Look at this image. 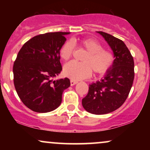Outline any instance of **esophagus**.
<instances>
[{"label":"esophagus","mask_w":150,"mask_h":150,"mask_svg":"<svg viewBox=\"0 0 150 150\" xmlns=\"http://www.w3.org/2000/svg\"><path fill=\"white\" fill-rule=\"evenodd\" d=\"M77 83V81H75V80H70V85H71V86L76 85Z\"/></svg>","instance_id":"1"}]
</instances>
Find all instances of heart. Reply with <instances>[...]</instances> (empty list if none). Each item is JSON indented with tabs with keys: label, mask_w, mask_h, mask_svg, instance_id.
<instances>
[{
	"label": "heart",
	"mask_w": 150,
	"mask_h": 150,
	"mask_svg": "<svg viewBox=\"0 0 150 150\" xmlns=\"http://www.w3.org/2000/svg\"><path fill=\"white\" fill-rule=\"evenodd\" d=\"M75 45L85 49L87 52L82 56V62L70 61L64 65L65 76L73 80H82L90 76L92 70L95 73H104L112 65L113 53L103 49L100 43L91 38L81 39L79 43L72 40L65 42L60 51L62 59L68 61L71 58Z\"/></svg>",
	"instance_id": "heart-1"
}]
</instances>
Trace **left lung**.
<instances>
[{
    "instance_id": "1",
    "label": "left lung",
    "mask_w": 150,
    "mask_h": 150,
    "mask_svg": "<svg viewBox=\"0 0 150 150\" xmlns=\"http://www.w3.org/2000/svg\"><path fill=\"white\" fill-rule=\"evenodd\" d=\"M97 32L111 47L114 60L103 78L89 85L88 94L82 104L87 112L101 115L123 105L132 87L135 73L133 58L124 42L111 34Z\"/></svg>"
}]
</instances>
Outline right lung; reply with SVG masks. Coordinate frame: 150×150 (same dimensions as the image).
I'll list each match as a JSON object with an SVG mask.
<instances>
[{
  "label": "right lung",
  "mask_w": 150,
  "mask_h": 150,
  "mask_svg": "<svg viewBox=\"0 0 150 150\" xmlns=\"http://www.w3.org/2000/svg\"><path fill=\"white\" fill-rule=\"evenodd\" d=\"M70 32L35 36L22 46L13 65L14 85L19 97L30 109L47 113L57 108L62 94L70 85L67 77L53 80L61 73L60 51Z\"/></svg>",
  "instance_id": "right-lung-1"
}]
</instances>
